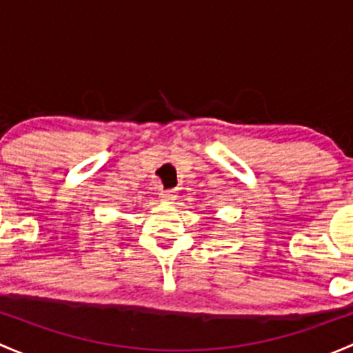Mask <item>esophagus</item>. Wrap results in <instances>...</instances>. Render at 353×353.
I'll return each mask as SVG.
<instances>
[{
    "mask_svg": "<svg viewBox=\"0 0 353 353\" xmlns=\"http://www.w3.org/2000/svg\"><path fill=\"white\" fill-rule=\"evenodd\" d=\"M177 198L176 190H165V191H160V199L165 203H174V199Z\"/></svg>",
    "mask_w": 353,
    "mask_h": 353,
    "instance_id": "34e87169",
    "label": "esophagus"
}]
</instances>
